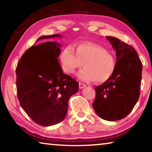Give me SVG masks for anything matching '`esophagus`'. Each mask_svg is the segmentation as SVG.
Listing matches in <instances>:
<instances>
[{
	"label": "esophagus",
	"mask_w": 152,
	"mask_h": 152,
	"mask_svg": "<svg viewBox=\"0 0 152 152\" xmlns=\"http://www.w3.org/2000/svg\"><path fill=\"white\" fill-rule=\"evenodd\" d=\"M86 86V84H83V83H81V82H79V88H80V89H82V88H85Z\"/></svg>",
	"instance_id": "1"
}]
</instances>
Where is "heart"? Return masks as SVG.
<instances>
[{
    "label": "heart",
    "mask_w": 152,
    "mask_h": 152,
    "mask_svg": "<svg viewBox=\"0 0 152 152\" xmlns=\"http://www.w3.org/2000/svg\"><path fill=\"white\" fill-rule=\"evenodd\" d=\"M61 68L65 72L74 74L82 66L77 76L82 81L102 83L113 75L115 59L102 46L93 43H82L74 49L66 46L60 54Z\"/></svg>",
    "instance_id": "obj_1"
}]
</instances>
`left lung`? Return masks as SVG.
Returning a JSON list of instances; mask_svg holds the SVG:
<instances>
[{"label": "left lung", "mask_w": 152, "mask_h": 152, "mask_svg": "<svg viewBox=\"0 0 152 152\" xmlns=\"http://www.w3.org/2000/svg\"><path fill=\"white\" fill-rule=\"evenodd\" d=\"M106 38L116 51L117 61L110 78L94 88L96 98L92 107L101 119L115 121L127 116L137 103L143 66L132 45L117 37Z\"/></svg>", "instance_id": "obj_1"}]
</instances>
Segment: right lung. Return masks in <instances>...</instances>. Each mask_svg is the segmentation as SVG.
I'll return each instance as SVG.
<instances>
[{"label":"right lung","instance_id":"add662e5","mask_svg":"<svg viewBox=\"0 0 152 152\" xmlns=\"http://www.w3.org/2000/svg\"><path fill=\"white\" fill-rule=\"evenodd\" d=\"M61 37L59 34L43 35L36 42ZM61 47L55 42L33 45L20 58L16 69L20 106L33 121L44 127L65 119L69 99L79 88L78 82L64 74L59 63Z\"/></svg>","mask_w":152,"mask_h":152}]
</instances>
